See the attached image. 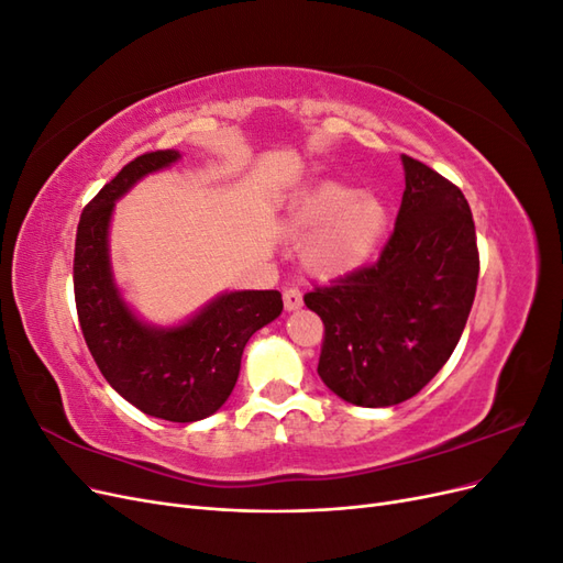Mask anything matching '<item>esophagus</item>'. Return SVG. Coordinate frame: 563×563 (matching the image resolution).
I'll list each match as a JSON object with an SVG mask.
<instances>
[{
    "label": "esophagus",
    "instance_id": "1",
    "mask_svg": "<svg viewBox=\"0 0 563 563\" xmlns=\"http://www.w3.org/2000/svg\"><path fill=\"white\" fill-rule=\"evenodd\" d=\"M284 308L288 312L302 308V294L298 291V288H286V291H284Z\"/></svg>",
    "mask_w": 563,
    "mask_h": 563
}]
</instances>
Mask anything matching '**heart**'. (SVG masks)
I'll return each instance as SVG.
<instances>
[{
	"label": "heart",
	"mask_w": 563,
	"mask_h": 563,
	"mask_svg": "<svg viewBox=\"0 0 563 563\" xmlns=\"http://www.w3.org/2000/svg\"><path fill=\"white\" fill-rule=\"evenodd\" d=\"M389 211L376 195L327 180L302 195L286 218V234L302 242L300 261L321 279L364 267L385 240Z\"/></svg>",
	"instance_id": "1"
}]
</instances>
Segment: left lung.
Returning a JSON list of instances; mask_svg holds the SVG:
<instances>
[{"label":"left lung","mask_w":563,"mask_h":563,"mask_svg":"<svg viewBox=\"0 0 563 563\" xmlns=\"http://www.w3.org/2000/svg\"><path fill=\"white\" fill-rule=\"evenodd\" d=\"M406 190L380 261L317 286L305 305L323 321L317 373L354 406H395L449 362L467 323L479 251L465 195L401 155Z\"/></svg>","instance_id":"8db88e82"}]
</instances>
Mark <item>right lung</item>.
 Listing matches in <instances>:
<instances>
[{"label": "right lung", "instance_id": "right-lung-1", "mask_svg": "<svg viewBox=\"0 0 563 563\" xmlns=\"http://www.w3.org/2000/svg\"><path fill=\"white\" fill-rule=\"evenodd\" d=\"M178 159V150L135 157L84 209L75 242V300L84 340L110 387L152 418L195 422L228 401L249 338L275 321L284 302L279 291H225L174 327L147 323L133 312L110 261L114 203Z\"/></svg>", "mask_w": 563, "mask_h": 563}]
</instances>
